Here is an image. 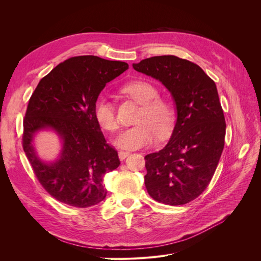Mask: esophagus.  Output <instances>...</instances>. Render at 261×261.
<instances>
[{
  "label": "esophagus",
  "instance_id": "esophagus-1",
  "mask_svg": "<svg viewBox=\"0 0 261 261\" xmlns=\"http://www.w3.org/2000/svg\"><path fill=\"white\" fill-rule=\"evenodd\" d=\"M130 152L129 151H122V150H120V151L118 152V158L120 161H123L127 156H129Z\"/></svg>",
  "mask_w": 261,
  "mask_h": 261
}]
</instances>
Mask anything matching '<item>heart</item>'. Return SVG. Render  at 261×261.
Masks as SVG:
<instances>
[{
	"label": "heart",
	"mask_w": 261,
	"mask_h": 261,
	"mask_svg": "<svg viewBox=\"0 0 261 261\" xmlns=\"http://www.w3.org/2000/svg\"><path fill=\"white\" fill-rule=\"evenodd\" d=\"M131 99L142 106L135 125L117 136L115 144L123 149H139L151 144L156 134L167 135L173 128L175 112L173 106L159 97L158 89L148 81L134 80L122 88ZM94 116L99 126L109 131H117L119 123L115 108L105 96H99L94 105Z\"/></svg>",
	"instance_id": "heart-1"
}]
</instances>
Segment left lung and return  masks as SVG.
Instances as JSON below:
<instances>
[{
  "label": "left lung",
  "mask_w": 261,
  "mask_h": 261,
  "mask_svg": "<svg viewBox=\"0 0 261 261\" xmlns=\"http://www.w3.org/2000/svg\"><path fill=\"white\" fill-rule=\"evenodd\" d=\"M133 68L161 81L176 110L167 145L145 156L147 191L160 203L186 204L208 186L223 151L226 125L216 84L199 65L172 55Z\"/></svg>",
  "instance_id": "1"
}]
</instances>
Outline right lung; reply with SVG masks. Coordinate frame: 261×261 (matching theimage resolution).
<instances>
[{
    "label": "right lung",
    "instance_id": "1",
    "mask_svg": "<svg viewBox=\"0 0 261 261\" xmlns=\"http://www.w3.org/2000/svg\"><path fill=\"white\" fill-rule=\"evenodd\" d=\"M126 62L97 56L72 57L40 80L23 121V149L40 184L56 200L85 208L107 195L106 173L119 166L94 116V105L108 82L128 70ZM51 129L62 141L54 162H45L33 147L35 134Z\"/></svg>",
    "mask_w": 261,
    "mask_h": 261
}]
</instances>
